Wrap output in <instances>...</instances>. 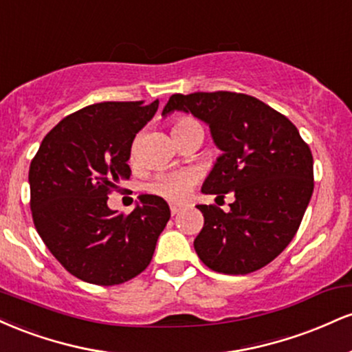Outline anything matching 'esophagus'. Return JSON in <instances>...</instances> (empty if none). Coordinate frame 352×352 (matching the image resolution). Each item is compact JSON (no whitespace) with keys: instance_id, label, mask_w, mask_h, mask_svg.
<instances>
[{"instance_id":"obj_1","label":"esophagus","mask_w":352,"mask_h":352,"mask_svg":"<svg viewBox=\"0 0 352 352\" xmlns=\"http://www.w3.org/2000/svg\"><path fill=\"white\" fill-rule=\"evenodd\" d=\"M180 210H182L180 205H177V204H170V212H172V215H177V213H179Z\"/></svg>"}]
</instances>
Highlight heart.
Here are the masks:
<instances>
[{
  "label": "heart",
  "mask_w": 352,
  "mask_h": 352,
  "mask_svg": "<svg viewBox=\"0 0 352 352\" xmlns=\"http://www.w3.org/2000/svg\"><path fill=\"white\" fill-rule=\"evenodd\" d=\"M188 131H201L200 124L197 122L192 117H179L173 120L172 125V134L173 137L184 134ZM197 177L192 170H175V172H164L157 175L155 179L151 182V192L157 193V195L164 197L172 201H180L188 195L192 190L193 184H195Z\"/></svg>",
  "instance_id": "obj_1"
}]
</instances>
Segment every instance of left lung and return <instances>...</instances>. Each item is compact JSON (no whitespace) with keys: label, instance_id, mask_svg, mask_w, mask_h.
Listing matches in <instances>:
<instances>
[{"label":"left lung","instance_id":"left-lung-1","mask_svg":"<svg viewBox=\"0 0 352 352\" xmlns=\"http://www.w3.org/2000/svg\"><path fill=\"white\" fill-rule=\"evenodd\" d=\"M173 111L204 120L221 151L201 192L235 195L227 213L217 205H199L205 221L193 241L197 254L218 273L263 268L296 235L313 195L308 144L292 120L246 94H173L162 116Z\"/></svg>","mask_w":352,"mask_h":352}]
</instances>
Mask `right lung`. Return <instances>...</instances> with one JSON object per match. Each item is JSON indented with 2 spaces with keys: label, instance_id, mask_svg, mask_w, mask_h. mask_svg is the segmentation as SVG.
Listing matches in <instances>:
<instances>
[{
  "label": "right lung",
  "instance_id": "right-lung-1",
  "mask_svg": "<svg viewBox=\"0 0 352 352\" xmlns=\"http://www.w3.org/2000/svg\"><path fill=\"white\" fill-rule=\"evenodd\" d=\"M159 100L99 102L64 117L43 139L30 167L31 213L44 245L64 268L92 285H120L147 268L170 218L167 201L140 195L132 213L107 207L131 177L135 134Z\"/></svg>",
  "mask_w": 352,
  "mask_h": 352
}]
</instances>
